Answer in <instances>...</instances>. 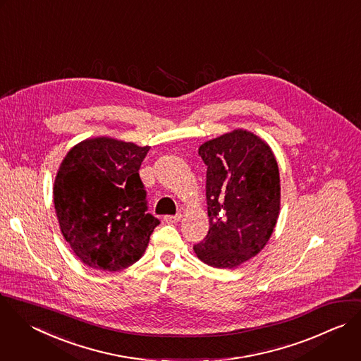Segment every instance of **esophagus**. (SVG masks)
Masks as SVG:
<instances>
[{
    "label": "esophagus",
    "instance_id": "obj_1",
    "mask_svg": "<svg viewBox=\"0 0 361 361\" xmlns=\"http://www.w3.org/2000/svg\"><path fill=\"white\" fill-rule=\"evenodd\" d=\"M180 219H182V214H180V213H176V214L165 216V217H164V220H165L166 223H178Z\"/></svg>",
    "mask_w": 361,
    "mask_h": 361
}]
</instances>
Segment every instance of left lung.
<instances>
[{
  "mask_svg": "<svg viewBox=\"0 0 361 361\" xmlns=\"http://www.w3.org/2000/svg\"><path fill=\"white\" fill-rule=\"evenodd\" d=\"M206 200L210 227L193 245L216 268H234L257 255L279 213V172L271 148L257 135L235 130L204 142Z\"/></svg>",
  "mask_w": 361,
  "mask_h": 361,
  "instance_id": "left-lung-1",
  "label": "left lung"
}]
</instances>
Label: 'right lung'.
<instances>
[{
    "label": "right lung",
    "instance_id": "1",
    "mask_svg": "<svg viewBox=\"0 0 361 361\" xmlns=\"http://www.w3.org/2000/svg\"><path fill=\"white\" fill-rule=\"evenodd\" d=\"M148 151L114 138H92L73 147L59 168L54 202L62 234L94 269L133 265L159 224L148 213L138 173Z\"/></svg>",
    "mask_w": 361,
    "mask_h": 361
}]
</instances>
